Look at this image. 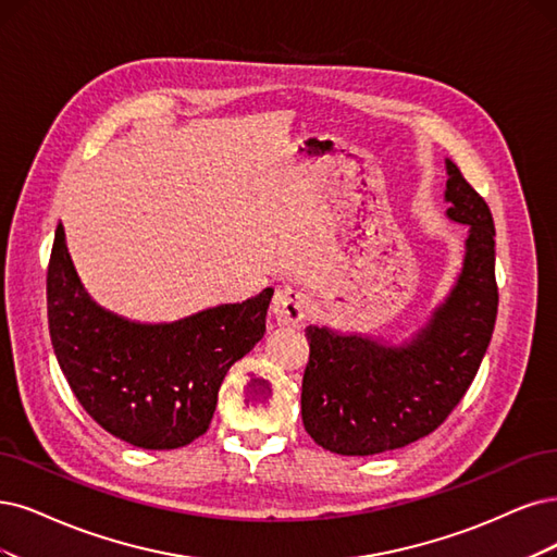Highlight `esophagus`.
<instances>
[{
    "label": "esophagus",
    "instance_id": "1",
    "mask_svg": "<svg viewBox=\"0 0 557 557\" xmlns=\"http://www.w3.org/2000/svg\"><path fill=\"white\" fill-rule=\"evenodd\" d=\"M307 310H310V298H307L302 292L294 289V286H282L277 289L273 298V319L280 325H296L305 319Z\"/></svg>",
    "mask_w": 557,
    "mask_h": 557
}]
</instances>
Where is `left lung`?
I'll list each match as a JSON object with an SVG mask.
<instances>
[{"label":"left lung","instance_id":"8db88e82","mask_svg":"<svg viewBox=\"0 0 557 557\" xmlns=\"http://www.w3.org/2000/svg\"><path fill=\"white\" fill-rule=\"evenodd\" d=\"M445 215L468 226L461 273L401 342L307 325L300 410L323 449L369 457L438 429L475 379L498 314L496 230L486 201L445 158Z\"/></svg>","mask_w":557,"mask_h":557}]
</instances>
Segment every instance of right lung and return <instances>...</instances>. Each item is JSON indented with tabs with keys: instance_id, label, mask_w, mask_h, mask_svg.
<instances>
[{
	"instance_id": "obj_1",
	"label": "right lung",
	"mask_w": 557,
	"mask_h": 557,
	"mask_svg": "<svg viewBox=\"0 0 557 557\" xmlns=\"http://www.w3.org/2000/svg\"><path fill=\"white\" fill-rule=\"evenodd\" d=\"M273 289L170 323L100 307L82 286L57 226L48 265V323L57 362L82 408L141 449H176L211 424L230 367L265 333Z\"/></svg>"
}]
</instances>
